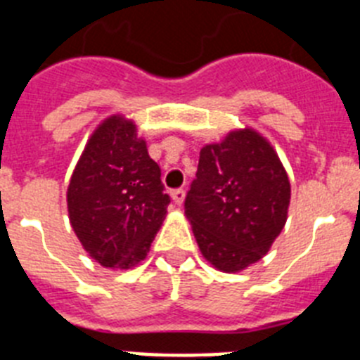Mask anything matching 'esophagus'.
I'll return each mask as SVG.
<instances>
[{
  "instance_id": "1",
  "label": "esophagus",
  "mask_w": 360,
  "mask_h": 360,
  "mask_svg": "<svg viewBox=\"0 0 360 360\" xmlns=\"http://www.w3.org/2000/svg\"><path fill=\"white\" fill-rule=\"evenodd\" d=\"M171 198H173V202L176 203V205H182L184 200H186V191H184V189H173V191H171Z\"/></svg>"
}]
</instances>
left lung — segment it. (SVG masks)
I'll return each mask as SVG.
<instances>
[{"mask_svg":"<svg viewBox=\"0 0 360 360\" xmlns=\"http://www.w3.org/2000/svg\"><path fill=\"white\" fill-rule=\"evenodd\" d=\"M290 180L274 146L250 126L200 149L186 218L202 256L236 274L270 250L288 218Z\"/></svg>","mask_w":360,"mask_h":360,"instance_id":"obj_1","label":"left lung"}]
</instances>
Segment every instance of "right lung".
<instances>
[{"instance_id": "obj_1", "label": "right lung", "mask_w": 360, "mask_h": 360, "mask_svg": "<svg viewBox=\"0 0 360 360\" xmlns=\"http://www.w3.org/2000/svg\"><path fill=\"white\" fill-rule=\"evenodd\" d=\"M66 203L75 236L98 265L128 270L146 259L169 196L135 120L115 113L94 129L70 178Z\"/></svg>"}]
</instances>
